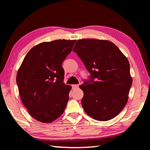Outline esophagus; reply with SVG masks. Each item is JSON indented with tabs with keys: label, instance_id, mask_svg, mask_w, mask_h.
<instances>
[{
	"label": "esophagus",
	"instance_id": "1",
	"mask_svg": "<svg viewBox=\"0 0 150 150\" xmlns=\"http://www.w3.org/2000/svg\"><path fill=\"white\" fill-rule=\"evenodd\" d=\"M72 89H78L79 88V85L78 84H73L72 85Z\"/></svg>",
	"mask_w": 150,
	"mask_h": 150
}]
</instances>
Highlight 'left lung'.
<instances>
[{"label": "left lung", "instance_id": "left-lung-1", "mask_svg": "<svg viewBox=\"0 0 150 150\" xmlns=\"http://www.w3.org/2000/svg\"><path fill=\"white\" fill-rule=\"evenodd\" d=\"M73 52L91 74V80L79 86L84 92L81 100L84 110L98 121L112 119L128 102L132 85L128 59L115 44L106 40H78Z\"/></svg>", "mask_w": 150, "mask_h": 150}]
</instances>
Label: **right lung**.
<instances>
[{"mask_svg": "<svg viewBox=\"0 0 150 150\" xmlns=\"http://www.w3.org/2000/svg\"><path fill=\"white\" fill-rule=\"evenodd\" d=\"M76 40H56L36 45L27 54L16 81L22 103L34 119L51 122L64 111L71 86L64 83L62 63Z\"/></svg>", "mask_w": 150, "mask_h": 150, "instance_id": "1", "label": "right lung"}]
</instances>
